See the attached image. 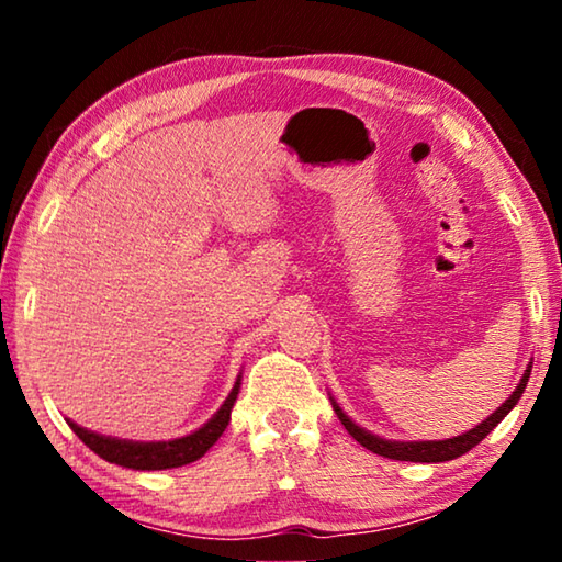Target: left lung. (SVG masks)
<instances>
[{"mask_svg": "<svg viewBox=\"0 0 562 562\" xmlns=\"http://www.w3.org/2000/svg\"><path fill=\"white\" fill-rule=\"evenodd\" d=\"M530 369H532V361H528L526 372H522L520 382L516 386V392H513L506 402H503L496 412H493L486 422H481L475 429L465 431L461 436H453V439H441V441H394V439H382V436H376L372 431L361 429L359 424L351 422V418L345 414V408H341L335 396L329 394L331 398V406H335V414L339 416V422L345 424V429L355 436V441H359L364 449L374 451L379 456H384V459H394V461H414V463H441V461H451V459H459L465 451H471L475 443H481L486 436L496 429V426L503 422V418L508 416V412L513 406L520 402L522 392H526V384H528V376H530Z\"/></svg>", "mask_w": 562, "mask_h": 562, "instance_id": "obj_1", "label": "left lung"}]
</instances>
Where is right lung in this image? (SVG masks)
<instances>
[{
  "label": "right lung",
  "instance_id": "right-lung-1",
  "mask_svg": "<svg viewBox=\"0 0 562 562\" xmlns=\"http://www.w3.org/2000/svg\"><path fill=\"white\" fill-rule=\"evenodd\" d=\"M243 376L237 374L233 392L227 394L223 406L207 418L201 429L190 431L186 436L168 441H133V439H119V436H103L97 431L83 429V426L74 424L71 418H66V424L71 426V431L89 446L93 453H99L103 461L123 465V469L133 471H166L178 469V465L193 463L207 453V449L221 439L223 431L231 424V412L235 406V398L240 394Z\"/></svg>",
  "mask_w": 562,
  "mask_h": 562
}]
</instances>
